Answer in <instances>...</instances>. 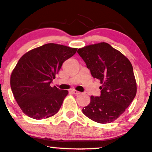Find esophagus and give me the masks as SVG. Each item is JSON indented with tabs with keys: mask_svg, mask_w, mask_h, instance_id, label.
<instances>
[{
	"mask_svg": "<svg viewBox=\"0 0 152 152\" xmlns=\"http://www.w3.org/2000/svg\"><path fill=\"white\" fill-rule=\"evenodd\" d=\"M71 92H72V93L74 94H75V95H78V94H81V92L78 91H76V90H75V89L71 90Z\"/></svg>",
	"mask_w": 152,
	"mask_h": 152,
	"instance_id": "esophagus-1",
	"label": "esophagus"
}]
</instances>
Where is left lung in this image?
<instances>
[{"label":"left lung","instance_id":"8db88e82","mask_svg":"<svg viewBox=\"0 0 152 152\" xmlns=\"http://www.w3.org/2000/svg\"><path fill=\"white\" fill-rule=\"evenodd\" d=\"M78 53L86 64L92 76L100 81V96H91L82 111L87 117L100 124L115 121L137 94L133 67L128 58L107 43L78 48Z\"/></svg>","mask_w":152,"mask_h":152}]
</instances>
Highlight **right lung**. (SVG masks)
I'll use <instances>...</instances> for the list:
<instances>
[{"label": "right lung", "mask_w": 152, "mask_h": 152, "mask_svg": "<svg viewBox=\"0 0 152 152\" xmlns=\"http://www.w3.org/2000/svg\"><path fill=\"white\" fill-rule=\"evenodd\" d=\"M77 48L47 43L29 50L19 59L10 76V87L15 101L26 115L34 119L56 114L69 94L50 83L63 63Z\"/></svg>", "instance_id": "add662e5"}]
</instances>
